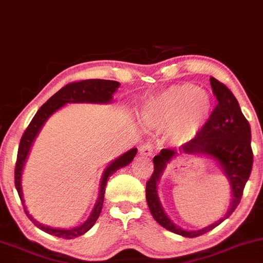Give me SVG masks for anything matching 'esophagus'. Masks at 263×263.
I'll return each mask as SVG.
<instances>
[{
	"mask_svg": "<svg viewBox=\"0 0 263 263\" xmlns=\"http://www.w3.org/2000/svg\"><path fill=\"white\" fill-rule=\"evenodd\" d=\"M140 154L144 157H152L153 156V145L151 143H144L140 147Z\"/></svg>",
	"mask_w": 263,
	"mask_h": 263,
	"instance_id": "1",
	"label": "esophagus"
}]
</instances>
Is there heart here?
<instances>
[{
    "mask_svg": "<svg viewBox=\"0 0 263 263\" xmlns=\"http://www.w3.org/2000/svg\"><path fill=\"white\" fill-rule=\"evenodd\" d=\"M213 111L207 91L191 83L176 84L159 93L144 107L145 122L156 128H167L174 147H185L203 131Z\"/></svg>",
    "mask_w": 263,
    "mask_h": 263,
    "instance_id": "1",
    "label": "heart"
}]
</instances>
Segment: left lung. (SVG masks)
<instances>
[{
  "label": "left lung",
  "mask_w": 263,
  "mask_h": 263,
  "mask_svg": "<svg viewBox=\"0 0 263 263\" xmlns=\"http://www.w3.org/2000/svg\"><path fill=\"white\" fill-rule=\"evenodd\" d=\"M212 90L217 98V105L212 111L202 134L191 143L181 147L185 156H207L213 158L223 169L232 189V202L223 218L200 230H183L166 216L159 197L158 182L167 164L179 153L174 149H162L153 158L154 172L145 186V198L154 219L163 228L185 238H196L219 226L235 211L242 197V191L250 178L254 163L251 149V128L242 115L238 100L229 88L214 77L210 78Z\"/></svg>",
  "instance_id": "1"
}]
</instances>
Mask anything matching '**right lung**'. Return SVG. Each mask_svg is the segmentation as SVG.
<instances>
[{"label": "right lung", "mask_w": 263, "mask_h": 263, "mask_svg": "<svg viewBox=\"0 0 263 263\" xmlns=\"http://www.w3.org/2000/svg\"><path fill=\"white\" fill-rule=\"evenodd\" d=\"M119 87V82L107 80H85L68 83L67 85L61 88L58 93L53 94V96L50 98L39 110H37L35 116L31 120L29 126H28L27 129L24 131L23 136H22L20 148H18L17 162H15L14 185L18 191V195H20L22 203H23L25 214H27L31 222L35 224L39 229L43 230V232L51 234V235H55L58 236V238L62 239H73L87 233L88 230L96 224L97 219L100 216L101 208H103L104 194H105V186L107 183V179H109L114 173L118 172L120 167L128 165V164L134 160L135 156L137 154V148H132V149L123 153L121 157H119L118 159H115L114 162L110 163L109 165L106 166V169L104 170L100 181L99 197H98L96 205H94L93 211H91L88 219L85 220L83 224H81V226L71 228V229H56V228L43 226V224L36 222V220L30 216L29 212L27 211V207L24 205L23 192H22V174H23V167L25 165V162H27V158L30 152L31 144L35 141L37 134H39L40 129L43 128L46 120L49 119L53 112H56L59 109H61L63 105H66L67 103L107 104L112 100V94L118 90Z\"/></svg>", "instance_id": "obj_1"}]
</instances>
